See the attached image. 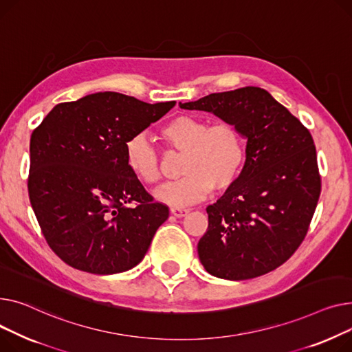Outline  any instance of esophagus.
I'll use <instances>...</instances> for the list:
<instances>
[{
    "label": "esophagus",
    "instance_id": "1",
    "mask_svg": "<svg viewBox=\"0 0 352 352\" xmlns=\"http://www.w3.org/2000/svg\"><path fill=\"white\" fill-rule=\"evenodd\" d=\"M170 213H172L173 216H176V217H184L186 214L189 213V210H188V209H183V208H172V209H170Z\"/></svg>",
    "mask_w": 352,
    "mask_h": 352
}]
</instances>
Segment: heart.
Here are the masks:
<instances>
[{
    "instance_id": "b5f03b06",
    "label": "heart",
    "mask_w": 352,
    "mask_h": 352,
    "mask_svg": "<svg viewBox=\"0 0 352 352\" xmlns=\"http://www.w3.org/2000/svg\"><path fill=\"white\" fill-rule=\"evenodd\" d=\"M172 148L186 152L182 179L160 186L155 196L173 208H186L208 199L213 190H226L237 180L245 159L244 139L232 123H216L193 115H180L162 128ZM125 162L143 184H156L162 177L157 151L144 133L125 143Z\"/></svg>"
}]
</instances>
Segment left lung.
Masks as SVG:
<instances>
[{
	"mask_svg": "<svg viewBox=\"0 0 352 352\" xmlns=\"http://www.w3.org/2000/svg\"><path fill=\"white\" fill-rule=\"evenodd\" d=\"M234 125L245 139L237 180L208 206V232L199 240L200 263L224 280L270 273L304 240L317 208L321 179L311 133L265 89L245 87L179 102Z\"/></svg>",
	"mask_w": 352,
	"mask_h": 352,
	"instance_id": "obj_1",
	"label": "left lung"
}]
</instances>
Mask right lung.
<instances>
[{"label": "right lung", "mask_w": 352, "mask_h": 352, "mask_svg": "<svg viewBox=\"0 0 352 352\" xmlns=\"http://www.w3.org/2000/svg\"><path fill=\"white\" fill-rule=\"evenodd\" d=\"M175 105L96 92L58 103L32 132L30 200L60 260L100 276L143 260L169 209L132 175L123 149ZM133 201L138 204L129 206Z\"/></svg>", "instance_id": "add662e5"}]
</instances>
